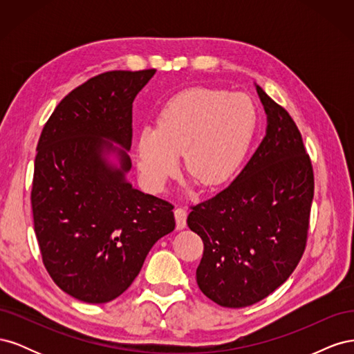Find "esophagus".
<instances>
[{
  "instance_id": "34e87169",
  "label": "esophagus",
  "mask_w": 354,
  "mask_h": 354,
  "mask_svg": "<svg viewBox=\"0 0 354 354\" xmlns=\"http://www.w3.org/2000/svg\"><path fill=\"white\" fill-rule=\"evenodd\" d=\"M174 217L177 223V229H185L186 227V218H187V209L185 207H178L174 209Z\"/></svg>"
}]
</instances>
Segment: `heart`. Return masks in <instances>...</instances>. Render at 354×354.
Instances as JSON below:
<instances>
[{"label": "heart", "mask_w": 354, "mask_h": 354, "mask_svg": "<svg viewBox=\"0 0 354 354\" xmlns=\"http://www.w3.org/2000/svg\"><path fill=\"white\" fill-rule=\"evenodd\" d=\"M257 112L248 95L196 87L178 93L138 137V169L159 190L174 176L178 155L202 186L224 183L239 167L255 131Z\"/></svg>", "instance_id": "1"}]
</instances>
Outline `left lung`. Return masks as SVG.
I'll use <instances>...</instances> for the list:
<instances>
[{
	"label": "left lung",
	"instance_id": "1",
	"mask_svg": "<svg viewBox=\"0 0 354 354\" xmlns=\"http://www.w3.org/2000/svg\"><path fill=\"white\" fill-rule=\"evenodd\" d=\"M257 93L267 113L263 142L238 177L187 217L203 242L198 286L229 308L261 301L291 276L306 250L315 195L298 127L259 85Z\"/></svg>",
	"mask_w": 354,
	"mask_h": 354
}]
</instances>
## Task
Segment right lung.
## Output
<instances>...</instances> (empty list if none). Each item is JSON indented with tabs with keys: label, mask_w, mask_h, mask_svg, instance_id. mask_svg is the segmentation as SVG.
I'll list each match as a JSON object with an SVG mask.
<instances>
[{
	"label": "right lung",
	"mask_w": 354,
	"mask_h": 354,
	"mask_svg": "<svg viewBox=\"0 0 354 354\" xmlns=\"http://www.w3.org/2000/svg\"><path fill=\"white\" fill-rule=\"evenodd\" d=\"M156 69L111 71L72 90L39 136L30 203L55 283L84 303L120 297L158 239L176 227L173 203L133 189V102ZM106 140L103 141L102 138ZM115 151L120 167L104 155Z\"/></svg>",
	"instance_id": "obj_1"
}]
</instances>
